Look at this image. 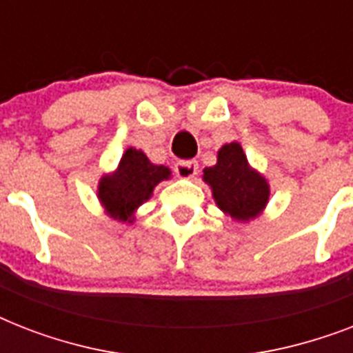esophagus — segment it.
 Here are the masks:
<instances>
[{
  "label": "esophagus",
  "mask_w": 353,
  "mask_h": 353,
  "mask_svg": "<svg viewBox=\"0 0 353 353\" xmlns=\"http://www.w3.org/2000/svg\"><path fill=\"white\" fill-rule=\"evenodd\" d=\"M174 172H176L177 177H183V179H190L198 174V163L196 161H179L176 166H174Z\"/></svg>",
  "instance_id": "obj_1"
}]
</instances>
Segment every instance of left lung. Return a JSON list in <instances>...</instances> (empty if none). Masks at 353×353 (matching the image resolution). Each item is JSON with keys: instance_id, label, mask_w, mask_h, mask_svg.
Masks as SVG:
<instances>
[{"instance_id": "8db88e82", "label": "left lung", "mask_w": 353, "mask_h": 353, "mask_svg": "<svg viewBox=\"0 0 353 353\" xmlns=\"http://www.w3.org/2000/svg\"><path fill=\"white\" fill-rule=\"evenodd\" d=\"M203 181L212 190L218 209L238 223L256 220L269 203L268 177L249 165L245 152L236 141L218 150V161L205 168Z\"/></svg>"}]
</instances>
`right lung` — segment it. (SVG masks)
<instances>
[{"mask_svg":"<svg viewBox=\"0 0 353 353\" xmlns=\"http://www.w3.org/2000/svg\"><path fill=\"white\" fill-rule=\"evenodd\" d=\"M170 177L168 166L154 165L143 150L130 146L122 154L117 168L99 179L97 198L110 218L132 225L139 207L152 198L161 181Z\"/></svg>","mask_w":353,"mask_h":353,"instance_id":"1","label":"right lung"}]
</instances>
